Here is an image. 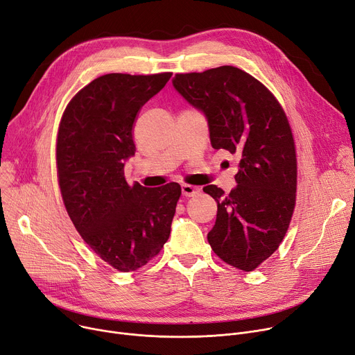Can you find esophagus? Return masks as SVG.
Segmentation results:
<instances>
[{
	"label": "esophagus",
	"instance_id": "1",
	"mask_svg": "<svg viewBox=\"0 0 355 355\" xmlns=\"http://www.w3.org/2000/svg\"><path fill=\"white\" fill-rule=\"evenodd\" d=\"M181 191H182V196H185V197H193V196H196L200 191V188H197L194 185L182 184L181 185Z\"/></svg>",
	"mask_w": 355,
	"mask_h": 355
}]
</instances>
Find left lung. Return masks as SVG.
Instances as JSON below:
<instances>
[{"mask_svg":"<svg viewBox=\"0 0 355 355\" xmlns=\"http://www.w3.org/2000/svg\"><path fill=\"white\" fill-rule=\"evenodd\" d=\"M173 85L204 114L212 148L240 158L230 194L212 184L202 188L218 207L207 239L223 261L252 271L281 244L295 205L297 158L286 112L237 67L177 74Z\"/></svg>","mask_w":355,"mask_h":355,"instance_id":"8db88e82","label":"left lung"}]
</instances>
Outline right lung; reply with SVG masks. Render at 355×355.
<instances>
[{
  "mask_svg": "<svg viewBox=\"0 0 355 355\" xmlns=\"http://www.w3.org/2000/svg\"><path fill=\"white\" fill-rule=\"evenodd\" d=\"M171 73L105 74L67 105L57 138V170L68 216L83 240L118 271L146 266L167 243L181 187L128 185L137 112Z\"/></svg>",
  "mask_w": 355,
  "mask_h": 355,
  "instance_id": "obj_1",
  "label": "right lung"
}]
</instances>
